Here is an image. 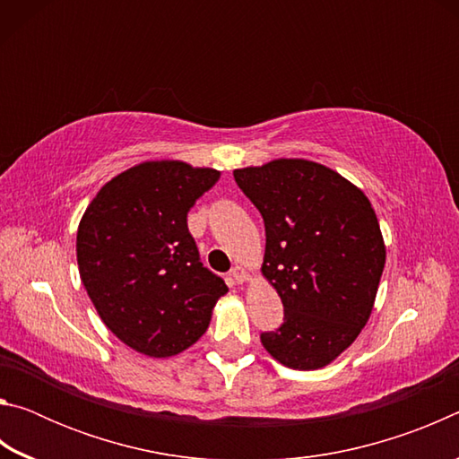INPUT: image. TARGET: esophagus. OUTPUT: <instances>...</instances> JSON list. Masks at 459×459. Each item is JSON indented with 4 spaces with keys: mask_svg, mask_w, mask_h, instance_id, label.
<instances>
[{
    "mask_svg": "<svg viewBox=\"0 0 459 459\" xmlns=\"http://www.w3.org/2000/svg\"><path fill=\"white\" fill-rule=\"evenodd\" d=\"M230 279H232V281H235V283H245L247 281V271L243 269V267H232L230 269Z\"/></svg>",
    "mask_w": 459,
    "mask_h": 459,
    "instance_id": "obj_1",
    "label": "esophagus"
}]
</instances>
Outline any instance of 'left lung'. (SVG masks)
I'll use <instances>...</instances> for the list:
<instances>
[{
	"instance_id": "left-lung-1",
	"label": "left lung",
	"mask_w": 459,
	"mask_h": 459,
	"mask_svg": "<svg viewBox=\"0 0 459 459\" xmlns=\"http://www.w3.org/2000/svg\"><path fill=\"white\" fill-rule=\"evenodd\" d=\"M265 222L263 275L283 304V324L263 332L285 367L316 370L367 325L385 269V243L368 198L346 178L307 160L235 169Z\"/></svg>"
}]
</instances>
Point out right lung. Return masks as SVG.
Listing matches in <instances>:
<instances>
[{"instance_id": "add662e5", "label": "right lung", "mask_w": 459, "mask_h": 459, "mask_svg": "<svg viewBox=\"0 0 459 459\" xmlns=\"http://www.w3.org/2000/svg\"><path fill=\"white\" fill-rule=\"evenodd\" d=\"M219 178L184 161H145L107 182L82 214V285L107 328L137 352L166 359L186 351L229 291L202 265L188 230V211Z\"/></svg>"}]
</instances>
